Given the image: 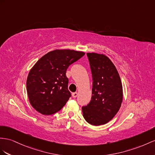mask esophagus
Returning <instances> with one entry per match:
<instances>
[{"label": "esophagus", "mask_w": 155, "mask_h": 155, "mask_svg": "<svg viewBox=\"0 0 155 155\" xmlns=\"http://www.w3.org/2000/svg\"><path fill=\"white\" fill-rule=\"evenodd\" d=\"M77 96H78V93H77V92L72 93V96H73V97H77Z\"/></svg>", "instance_id": "34e87169"}]
</instances>
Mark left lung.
<instances>
[{"label": "left lung", "instance_id": "8db88e82", "mask_svg": "<svg viewBox=\"0 0 155 155\" xmlns=\"http://www.w3.org/2000/svg\"><path fill=\"white\" fill-rule=\"evenodd\" d=\"M92 75V97L82 107L83 117L94 126L105 124L112 120L120 108L122 85L115 66L104 54L87 53Z\"/></svg>", "mask_w": 155, "mask_h": 155}]
</instances>
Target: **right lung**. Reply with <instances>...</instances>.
<instances>
[{
  "label": "right lung",
  "mask_w": 155,
  "mask_h": 155,
  "mask_svg": "<svg viewBox=\"0 0 155 155\" xmlns=\"http://www.w3.org/2000/svg\"><path fill=\"white\" fill-rule=\"evenodd\" d=\"M85 54L73 50H55L40 58L29 71L27 92L33 107L50 115L64 106L71 97L66 71Z\"/></svg>",
  "instance_id": "right-lung-1"
}]
</instances>
